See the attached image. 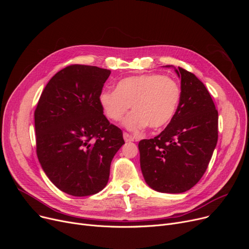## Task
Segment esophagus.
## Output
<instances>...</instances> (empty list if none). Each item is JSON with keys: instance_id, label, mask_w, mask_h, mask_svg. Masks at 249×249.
Segmentation results:
<instances>
[{"instance_id": "1", "label": "esophagus", "mask_w": 249, "mask_h": 249, "mask_svg": "<svg viewBox=\"0 0 249 249\" xmlns=\"http://www.w3.org/2000/svg\"><path fill=\"white\" fill-rule=\"evenodd\" d=\"M123 138H124V140H125L126 142H128V141H134V137L131 136V135H130V134L127 133V132H124V133H123Z\"/></svg>"}]
</instances>
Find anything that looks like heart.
<instances>
[{
	"label": "heart",
	"instance_id": "heart-1",
	"mask_svg": "<svg viewBox=\"0 0 249 249\" xmlns=\"http://www.w3.org/2000/svg\"><path fill=\"white\" fill-rule=\"evenodd\" d=\"M181 98V89L174 77L149 73L125 77L116 89H104L99 96L101 107L109 119L120 121L132 106L133 113L124 122L134 132L147 125L160 129L172 121Z\"/></svg>",
	"mask_w": 249,
	"mask_h": 249
}]
</instances>
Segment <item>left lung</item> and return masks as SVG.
I'll use <instances>...</instances> for the list:
<instances>
[{"instance_id": "left-lung-1", "label": "left lung", "mask_w": 249, "mask_h": 249, "mask_svg": "<svg viewBox=\"0 0 249 249\" xmlns=\"http://www.w3.org/2000/svg\"><path fill=\"white\" fill-rule=\"evenodd\" d=\"M176 72L181 89L176 115L160 135L138 144L147 185L169 194L184 193L197 184L218 141V111L210 93L194 73L179 67Z\"/></svg>"}]
</instances>
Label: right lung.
<instances>
[{
	"instance_id": "obj_1",
	"label": "right lung",
	"mask_w": 249,
	"mask_h": 249,
	"mask_svg": "<svg viewBox=\"0 0 249 249\" xmlns=\"http://www.w3.org/2000/svg\"><path fill=\"white\" fill-rule=\"evenodd\" d=\"M111 71L71 64L51 77L34 112L36 153L56 188L75 197L99 193L124 144L104 115L99 96Z\"/></svg>"
}]
</instances>
